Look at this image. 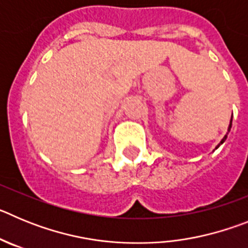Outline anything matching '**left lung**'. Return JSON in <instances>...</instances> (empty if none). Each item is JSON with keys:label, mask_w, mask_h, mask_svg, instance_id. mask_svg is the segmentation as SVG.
I'll return each mask as SVG.
<instances>
[{"label": "left lung", "mask_w": 248, "mask_h": 248, "mask_svg": "<svg viewBox=\"0 0 248 248\" xmlns=\"http://www.w3.org/2000/svg\"><path fill=\"white\" fill-rule=\"evenodd\" d=\"M231 126H232V119H231V123H230V126H229V131H230V129H231ZM226 138H227V135H225V137H223V139L221 140V143L220 144H222L223 141H225V140H226Z\"/></svg>", "instance_id": "1"}]
</instances>
